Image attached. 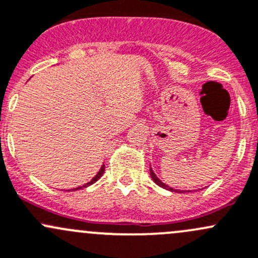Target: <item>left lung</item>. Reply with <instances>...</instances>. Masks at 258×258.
<instances>
[{
	"mask_svg": "<svg viewBox=\"0 0 258 258\" xmlns=\"http://www.w3.org/2000/svg\"><path fill=\"white\" fill-rule=\"evenodd\" d=\"M150 173H151L152 179H153V181L157 184V185L162 186V188H164V189H168V190H170V191H175V193H184V190H178V189H173V188H170V186H168L167 184L162 183V181L158 179V177H157V175L154 174V172H153V170H152L151 167H150ZM185 191H190V190H185Z\"/></svg>",
	"mask_w": 258,
	"mask_h": 258,
	"instance_id": "8db88e82",
	"label": "left lung"
}]
</instances>
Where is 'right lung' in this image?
Here are the masks:
<instances>
[{
  "mask_svg": "<svg viewBox=\"0 0 258 258\" xmlns=\"http://www.w3.org/2000/svg\"><path fill=\"white\" fill-rule=\"evenodd\" d=\"M104 172H105V165H104V164H102V165H101V168H100V170H99V172H97V174H96V175H95V177H94L93 179H91V180H90V181H89V183L84 184V185H83V186H78V188H74V189H72V190H78V189H81V188H86V186L91 185V184H94V183H95V181H97V180H99V179H100V178H101V175H102V174H104Z\"/></svg>",
  "mask_w": 258,
  "mask_h": 258,
  "instance_id": "add662e5",
  "label": "right lung"
}]
</instances>
